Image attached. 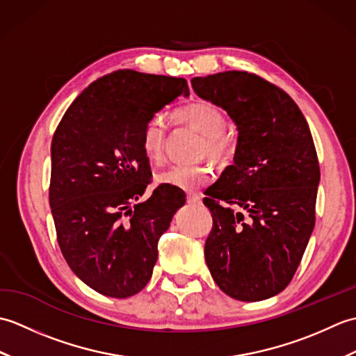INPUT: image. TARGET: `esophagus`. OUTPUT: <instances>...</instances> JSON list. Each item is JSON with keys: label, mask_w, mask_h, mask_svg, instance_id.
<instances>
[{"label": "esophagus", "mask_w": 356, "mask_h": 356, "mask_svg": "<svg viewBox=\"0 0 356 356\" xmlns=\"http://www.w3.org/2000/svg\"><path fill=\"white\" fill-rule=\"evenodd\" d=\"M186 202H188V203H200L202 199H200V195H197V194L188 193V194H186Z\"/></svg>", "instance_id": "34e87169"}]
</instances>
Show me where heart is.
Segmentation results:
<instances>
[{"mask_svg":"<svg viewBox=\"0 0 356 356\" xmlns=\"http://www.w3.org/2000/svg\"><path fill=\"white\" fill-rule=\"evenodd\" d=\"M177 116L193 125L203 134L202 153L214 159L228 157L232 142L226 134L225 113L209 101H194L177 110ZM166 136V122L162 116H153L143 125L140 134V147L149 162H161L163 157ZM209 168L205 163H174L161 171L156 180L162 185L179 188L184 191H195L205 185L209 179Z\"/></svg>","mask_w":356,"mask_h":356,"instance_id":"obj_1","label":"heart"}]
</instances>
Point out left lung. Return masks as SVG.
I'll list each match as a JSON object with an SVG mask.
<instances>
[{
  "label": "left lung",
  "mask_w": 356,
  "mask_h": 356,
  "mask_svg": "<svg viewBox=\"0 0 356 356\" xmlns=\"http://www.w3.org/2000/svg\"><path fill=\"white\" fill-rule=\"evenodd\" d=\"M191 84L238 130L234 163L203 199L213 216L209 272L232 298H270L291 283L315 226L320 165L311 130L292 97L255 73L222 72Z\"/></svg>",
  "instance_id": "obj_1"
}]
</instances>
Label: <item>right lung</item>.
Segmentation results:
<instances>
[{
	"label": "right lung",
	"mask_w": 356,
	"mask_h": 356,
	"mask_svg": "<svg viewBox=\"0 0 356 356\" xmlns=\"http://www.w3.org/2000/svg\"><path fill=\"white\" fill-rule=\"evenodd\" d=\"M190 95L186 79L118 70L95 81L65 111L51 139L49 202L58 245L82 282L113 298L147 286L157 243L185 205L179 188L149 184L140 134L154 113Z\"/></svg>",
	"instance_id": "obj_1"
}]
</instances>
